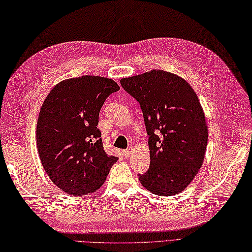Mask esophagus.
<instances>
[{"instance_id": "34e87169", "label": "esophagus", "mask_w": 252, "mask_h": 252, "mask_svg": "<svg viewBox=\"0 0 252 252\" xmlns=\"http://www.w3.org/2000/svg\"><path fill=\"white\" fill-rule=\"evenodd\" d=\"M131 153H132V150H131V149H128V150L123 151V154H124L125 157H129V156L131 155Z\"/></svg>"}]
</instances>
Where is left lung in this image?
<instances>
[{"label":"left lung","mask_w":252,"mask_h":252,"mask_svg":"<svg viewBox=\"0 0 252 252\" xmlns=\"http://www.w3.org/2000/svg\"><path fill=\"white\" fill-rule=\"evenodd\" d=\"M121 84L140 103L150 137L151 164L140 183L157 195L182 192L203 164L207 145L197 93L185 79L160 69L122 78Z\"/></svg>","instance_id":"left-lung-1"}]
</instances>
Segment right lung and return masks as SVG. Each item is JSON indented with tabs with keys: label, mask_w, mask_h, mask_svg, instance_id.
<instances>
[{
	"label": "right lung",
	"mask_w": 252,
	"mask_h": 252,
	"mask_svg": "<svg viewBox=\"0 0 252 252\" xmlns=\"http://www.w3.org/2000/svg\"><path fill=\"white\" fill-rule=\"evenodd\" d=\"M120 87L112 79H66L50 91L40 108L36 142L42 167L55 186L71 195L99 189L118 157L103 151L98 116Z\"/></svg>",
	"instance_id": "right-lung-1"
}]
</instances>
